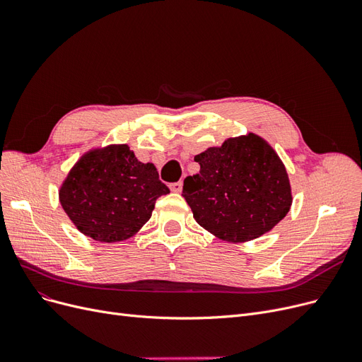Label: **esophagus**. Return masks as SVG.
I'll use <instances>...</instances> for the list:
<instances>
[{
	"label": "esophagus",
	"instance_id": "34e87169",
	"mask_svg": "<svg viewBox=\"0 0 362 362\" xmlns=\"http://www.w3.org/2000/svg\"><path fill=\"white\" fill-rule=\"evenodd\" d=\"M182 187H183V183H182V182H175V183L170 185V189H171L173 192H182Z\"/></svg>",
	"mask_w": 362,
	"mask_h": 362
}]
</instances>
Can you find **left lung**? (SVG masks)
Returning <instances> with one entry per match:
<instances>
[{
	"instance_id": "obj_1",
	"label": "left lung",
	"mask_w": 362,
	"mask_h": 362,
	"mask_svg": "<svg viewBox=\"0 0 362 362\" xmlns=\"http://www.w3.org/2000/svg\"><path fill=\"white\" fill-rule=\"evenodd\" d=\"M199 173L183 182V198L197 222L216 237L243 243L271 230L291 206L284 164L275 151L248 134L195 155Z\"/></svg>"
}]
</instances>
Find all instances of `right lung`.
I'll list each match as a JSON object with an SVG mask.
<instances>
[{"instance_id": "right-lung-1", "label": "right lung", "mask_w": 362, "mask_h": 362, "mask_svg": "<svg viewBox=\"0 0 362 362\" xmlns=\"http://www.w3.org/2000/svg\"><path fill=\"white\" fill-rule=\"evenodd\" d=\"M168 192L153 164L137 161L127 145H117L84 155L69 171L59 198L84 235L115 243L142 228L155 201Z\"/></svg>"}]
</instances>
